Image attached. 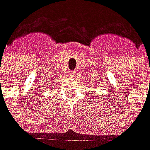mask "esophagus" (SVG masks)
Wrapping results in <instances>:
<instances>
[{
  "label": "esophagus",
  "mask_w": 150,
  "mask_h": 150,
  "mask_svg": "<svg viewBox=\"0 0 150 150\" xmlns=\"http://www.w3.org/2000/svg\"><path fill=\"white\" fill-rule=\"evenodd\" d=\"M68 74H69V76L70 77H74V76H76V73L74 72V71H73V70H70L68 72Z\"/></svg>",
  "instance_id": "esophagus-1"
}]
</instances>
